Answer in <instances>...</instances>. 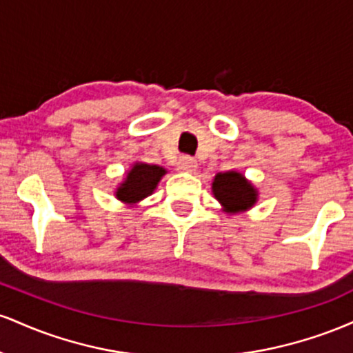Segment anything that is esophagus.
Instances as JSON below:
<instances>
[{
    "label": "esophagus",
    "mask_w": 353,
    "mask_h": 353,
    "mask_svg": "<svg viewBox=\"0 0 353 353\" xmlns=\"http://www.w3.org/2000/svg\"><path fill=\"white\" fill-rule=\"evenodd\" d=\"M177 168H179L181 171L192 172V171H196L197 161L194 159V157H190V156H181L179 163H177Z\"/></svg>",
    "instance_id": "obj_1"
}]
</instances>
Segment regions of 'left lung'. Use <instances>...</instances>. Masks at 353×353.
Here are the masks:
<instances>
[{
  "label": "left lung",
  "instance_id": "left-lung-1",
  "mask_svg": "<svg viewBox=\"0 0 353 353\" xmlns=\"http://www.w3.org/2000/svg\"><path fill=\"white\" fill-rule=\"evenodd\" d=\"M216 199L224 205L228 212H239L252 208L257 199L255 189L239 172L217 174L212 182Z\"/></svg>",
  "mask_w": 353,
  "mask_h": 353
}]
</instances>
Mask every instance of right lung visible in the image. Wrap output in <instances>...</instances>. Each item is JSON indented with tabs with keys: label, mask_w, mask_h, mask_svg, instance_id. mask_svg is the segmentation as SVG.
Listing matches in <instances>:
<instances>
[{
	"label": "right lung",
	"mask_w": 353,
	"mask_h": 353,
	"mask_svg": "<svg viewBox=\"0 0 353 353\" xmlns=\"http://www.w3.org/2000/svg\"><path fill=\"white\" fill-rule=\"evenodd\" d=\"M165 171L159 165L149 164H136L131 171L128 172V177L117 189V199L124 202H137L144 199L145 196L156 189L157 182L161 181Z\"/></svg>",
	"instance_id": "obj_1"
}]
</instances>
